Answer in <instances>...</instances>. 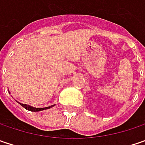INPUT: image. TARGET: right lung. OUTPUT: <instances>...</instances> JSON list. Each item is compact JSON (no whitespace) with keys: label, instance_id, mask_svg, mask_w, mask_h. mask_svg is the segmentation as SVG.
Wrapping results in <instances>:
<instances>
[{"label":"right lung","instance_id":"obj_1","mask_svg":"<svg viewBox=\"0 0 145 145\" xmlns=\"http://www.w3.org/2000/svg\"><path fill=\"white\" fill-rule=\"evenodd\" d=\"M20 105L22 106V107H24L25 110H29V111H32V112L41 111V110H44L50 109V108H51V107H53V106L55 105H50V106H49V107H45V108H35V107L30 106V105H25V104H21V103H20Z\"/></svg>","mask_w":145,"mask_h":145}]
</instances>
